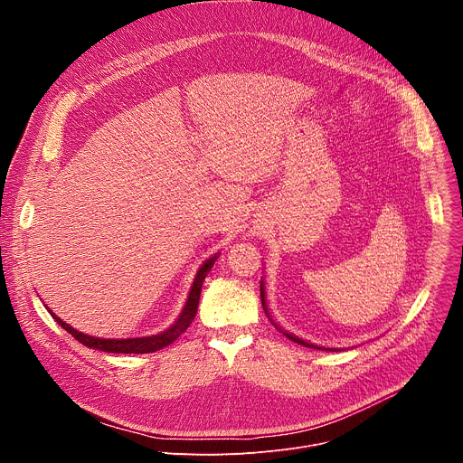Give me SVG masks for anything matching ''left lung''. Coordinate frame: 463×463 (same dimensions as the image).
Here are the masks:
<instances>
[{
	"mask_svg": "<svg viewBox=\"0 0 463 463\" xmlns=\"http://www.w3.org/2000/svg\"><path fill=\"white\" fill-rule=\"evenodd\" d=\"M260 297H261V307H263V311H266V315L269 317V320L275 324V320L271 318V315H269V311H268V304H266V286H263V280L260 282ZM275 327L279 329V332H282L288 339H291L293 343H297V345H302V346H307V348H315V350H329V352H335V348H322V346H317V345H311V343H306V341H302L300 337H297V335H293V334H288L286 329H282V327H279L277 324H275Z\"/></svg>",
	"mask_w": 463,
	"mask_h": 463,
	"instance_id": "left-lung-1",
	"label": "left lung"
}]
</instances>
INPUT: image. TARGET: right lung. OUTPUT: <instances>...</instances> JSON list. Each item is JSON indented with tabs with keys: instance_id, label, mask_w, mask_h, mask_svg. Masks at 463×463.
I'll return each instance as SVG.
<instances>
[{
	"instance_id": "obj_1",
	"label": "right lung",
	"mask_w": 463,
	"mask_h": 463,
	"mask_svg": "<svg viewBox=\"0 0 463 463\" xmlns=\"http://www.w3.org/2000/svg\"><path fill=\"white\" fill-rule=\"evenodd\" d=\"M220 252H216L214 256H211L209 260L203 261V266L197 269L194 282L190 286V293L186 297V302L179 313V317L175 318V322L166 327L165 332L156 334V335H148V337H129V339H102V337H93L88 334L79 332L73 326H70L68 322H63L60 317H56L49 307L47 311L52 315V318L65 329V332L71 334L79 343H82L88 348L93 350H100V352H108V354H152L157 352L168 345H172L181 334L186 332V327L192 324L195 311H197V304H200V295H202V286L205 282V277L209 275V271L213 269L214 261L218 260Z\"/></svg>"
}]
</instances>
